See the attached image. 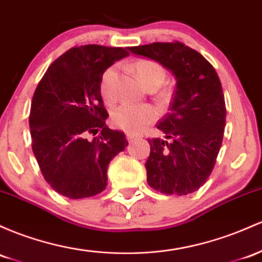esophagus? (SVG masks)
<instances>
[{"instance_id": "esophagus-1", "label": "esophagus", "mask_w": 262, "mask_h": 262, "mask_svg": "<svg viewBox=\"0 0 262 262\" xmlns=\"http://www.w3.org/2000/svg\"><path fill=\"white\" fill-rule=\"evenodd\" d=\"M125 136L128 140H133V139H136V138H138V134H134V133H126Z\"/></svg>"}]
</instances>
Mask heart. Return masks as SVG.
I'll return each mask as SVG.
<instances>
[{
  "instance_id": "1",
  "label": "heart",
  "mask_w": 262,
  "mask_h": 262,
  "mask_svg": "<svg viewBox=\"0 0 262 262\" xmlns=\"http://www.w3.org/2000/svg\"><path fill=\"white\" fill-rule=\"evenodd\" d=\"M133 70L136 72L138 79L145 88L150 89L163 84L166 78L165 68L159 62L149 58H139L133 63ZM117 74V67L112 66L103 73L100 79V93L105 100L113 99L112 84ZM157 111L150 105H133L122 104L116 108L112 113V123L114 126L128 132L138 133L144 126L153 123L157 119Z\"/></svg>"
}]
</instances>
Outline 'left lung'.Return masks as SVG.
<instances>
[{
    "label": "left lung",
    "mask_w": 262,
    "mask_h": 262,
    "mask_svg": "<svg viewBox=\"0 0 262 262\" xmlns=\"http://www.w3.org/2000/svg\"><path fill=\"white\" fill-rule=\"evenodd\" d=\"M171 71L177 89L169 113L158 123L165 139H148L145 163L150 188L165 195H188L210 177L224 137L226 108L214 67L179 41L129 47Z\"/></svg>",
    "instance_id": "obj_1"
}]
</instances>
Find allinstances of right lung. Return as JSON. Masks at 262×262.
Segmentation results:
<instances>
[{
  "label": "right lung",
  "mask_w": 262,
  "mask_h": 262,
  "mask_svg": "<svg viewBox=\"0 0 262 262\" xmlns=\"http://www.w3.org/2000/svg\"><path fill=\"white\" fill-rule=\"evenodd\" d=\"M122 47L76 46L46 71L30 113L32 150L43 178L70 199L94 196L108 184L111 160L124 150V133L105 124L100 79L126 57Z\"/></svg>",
  "instance_id": "add662e5"
}]
</instances>
